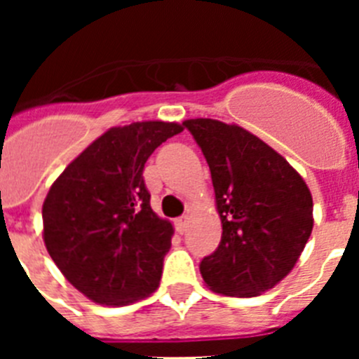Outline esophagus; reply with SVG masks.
Returning <instances> with one entry per match:
<instances>
[{"label":"esophagus","mask_w":359,"mask_h":359,"mask_svg":"<svg viewBox=\"0 0 359 359\" xmlns=\"http://www.w3.org/2000/svg\"><path fill=\"white\" fill-rule=\"evenodd\" d=\"M187 224H189V215H182V217H177L176 221H174V226H176V230L180 231V233H185Z\"/></svg>","instance_id":"34e87169"}]
</instances>
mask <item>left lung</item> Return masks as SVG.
<instances>
[{"mask_svg":"<svg viewBox=\"0 0 359 359\" xmlns=\"http://www.w3.org/2000/svg\"><path fill=\"white\" fill-rule=\"evenodd\" d=\"M212 174L223 236L199 264L203 280L226 297H257L297 264L313 230V198L277 151L239 126L183 122Z\"/></svg>","mask_w":359,"mask_h":359,"instance_id":"left-lung-1","label":"left lung"}]
</instances>
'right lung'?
I'll use <instances>...</instances> for the list:
<instances>
[{
  "mask_svg": "<svg viewBox=\"0 0 359 359\" xmlns=\"http://www.w3.org/2000/svg\"><path fill=\"white\" fill-rule=\"evenodd\" d=\"M182 131L160 120L111 128L66 167L44 199L46 250L93 302L128 306L160 286L174 228L152 212L142 174L154 149Z\"/></svg>",
  "mask_w": 359,
  "mask_h": 359,
  "instance_id": "obj_1",
  "label": "right lung"
}]
</instances>
